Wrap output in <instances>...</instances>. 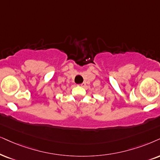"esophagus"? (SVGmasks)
I'll list each match as a JSON object with an SVG mask.
<instances>
[{
  "label": "esophagus",
  "instance_id": "obj_1",
  "mask_svg": "<svg viewBox=\"0 0 160 160\" xmlns=\"http://www.w3.org/2000/svg\"><path fill=\"white\" fill-rule=\"evenodd\" d=\"M86 82H82V83H81V84H80V85H79V86H81V87H85V86H86Z\"/></svg>",
  "mask_w": 160,
  "mask_h": 160
}]
</instances>
